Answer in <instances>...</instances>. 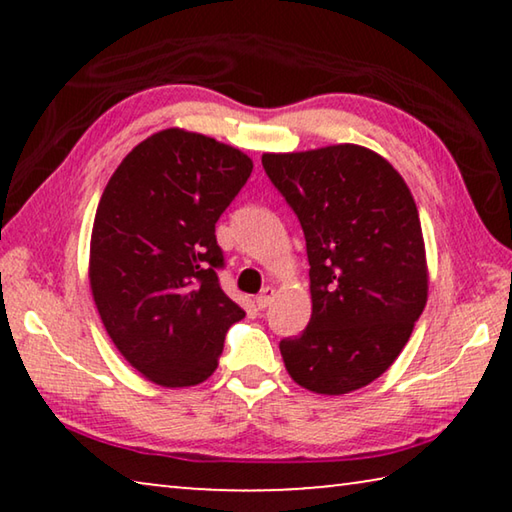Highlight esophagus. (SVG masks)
I'll return each instance as SVG.
<instances>
[{
  "label": "esophagus",
  "instance_id": "1",
  "mask_svg": "<svg viewBox=\"0 0 512 512\" xmlns=\"http://www.w3.org/2000/svg\"><path fill=\"white\" fill-rule=\"evenodd\" d=\"M273 300H275V289H273V287H264V289H262V293H259V296L255 298V302H257V307H259V309H266L268 305H271Z\"/></svg>",
  "mask_w": 512,
  "mask_h": 512
}]
</instances>
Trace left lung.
<instances>
[{
	"label": "left lung",
	"instance_id": "left-lung-1",
	"mask_svg": "<svg viewBox=\"0 0 512 512\" xmlns=\"http://www.w3.org/2000/svg\"><path fill=\"white\" fill-rule=\"evenodd\" d=\"M262 164L298 214L309 257L311 318L280 343L284 366L311 393L359 391L393 366L427 305L411 189L359 144L264 153Z\"/></svg>",
	"mask_w": 512,
	"mask_h": 512
}]
</instances>
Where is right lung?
I'll return each instance as SVG.
<instances>
[{
  "label": "right lung",
  "instance_id": "right-lung-1",
  "mask_svg": "<svg viewBox=\"0 0 512 512\" xmlns=\"http://www.w3.org/2000/svg\"><path fill=\"white\" fill-rule=\"evenodd\" d=\"M253 160L214 137L164 128L112 173L94 214L90 289L108 336L144 379L196 386L219 366L246 316L225 296L214 223L246 185Z\"/></svg>",
  "mask_w": 512,
  "mask_h": 512
}]
</instances>
